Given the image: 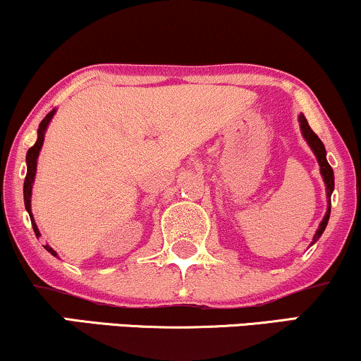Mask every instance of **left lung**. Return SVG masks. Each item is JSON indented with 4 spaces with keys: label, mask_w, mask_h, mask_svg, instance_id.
I'll list each match as a JSON object with an SVG mask.
<instances>
[{
    "label": "left lung",
    "mask_w": 361,
    "mask_h": 361,
    "mask_svg": "<svg viewBox=\"0 0 361 361\" xmlns=\"http://www.w3.org/2000/svg\"><path fill=\"white\" fill-rule=\"evenodd\" d=\"M298 121H300V128H302V133L305 136V140H307V143L310 145V148L313 149L314 157H317V159H318V165H320V173L323 176V181H325V185H326V196H328L326 214H325V218L322 220L320 226H318L317 233H314V236H313V241H312V245H313L314 241H318V238H320V236L323 235V231H325V228L328 225V220H330V212H331V200L330 198H331L333 190H335V178H333V170H331L330 163L326 161V152H325V147H323L322 140L313 133V130L308 125L307 118H305L303 115H300Z\"/></svg>",
    "instance_id": "left-lung-1"
}]
</instances>
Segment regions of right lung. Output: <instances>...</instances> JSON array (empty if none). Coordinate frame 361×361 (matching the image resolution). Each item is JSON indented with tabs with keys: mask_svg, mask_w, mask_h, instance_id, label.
Instances as JSON below:
<instances>
[{
	"mask_svg": "<svg viewBox=\"0 0 361 361\" xmlns=\"http://www.w3.org/2000/svg\"><path fill=\"white\" fill-rule=\"evenodd\" d=\"M54 111H56V109L49 111L48 115L43 118V121L39 123L38 140H36V143L28 149V153H26V166H28V171H26L25 186H23V195H25V207H26V212L30 213L31 225H33V230H35L36 236H41V235H39L38 226H36V223H35L33 213H31V188H33V181H35V176H36V163H38V154H39V149H41V147H43V141H44V131H47L49 121H51ZM44 248H47L48 252L53 255V257H58L56 252H54V250L49 245H44Z\"/></svg>",
	"mask_w": 361,
	"mask_h": 361,
	"instance_id": "1",
	"label": "right lung"
}]
</instances>
